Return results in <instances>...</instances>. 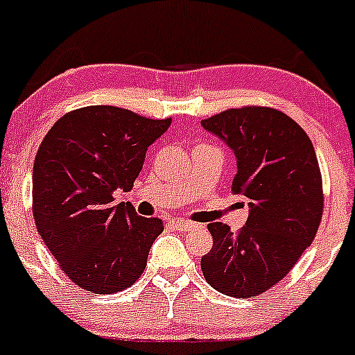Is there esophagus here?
I'll use <instances>...</instances> for the list:
<instances>
[{
  "label": "esophagus",
  "instance_id": "34e87169",
  "mask_svg": "<svg viewBox=\"0 0 355 355\" xmlns=\"http://www.w3.org/2000/svg\"><path fill=\"white\" fill-rule=\"evenodd\" d=\"M173 228L182 232H187V230H194V228H199L198 223H192V221H185V220H173L171 221Z\"/></svg>",
  "mask_w": 355,
  "mask_h": 355
}]
</instances>
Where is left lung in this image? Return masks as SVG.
<instances>
[{
  "mask_svg": "<svg viewBox=\"0 0 355 355\" xmlns=\"http://www.w3.org/2000/svg\"><path fill=\"white\" fill-rule=\"evenodd\" d=\"M234 151L235 194L250 200L244 227L209 223L213 249L200 268L207 284L245 299L277 285L316 237L323 216L318 157L306 132L271 108L227 110L200 121Z\"/></svg>",
  "mask_w": 355,
  "mask_h": 355,
  "instance_id": "8db88e82",
  "label": "left lung"
}]
</instances>
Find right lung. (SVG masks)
Wrapping results in <instances>:
<instances>
[{"instance_id":"obj_1","label":"right lung","mask_w":355,"mask_h":355,"mask_svg":"<svg viewBox=\"0 0 355 355\" xmlns=\"http://www.w3.org/2000/svg\"><path fill=\"white\" fill-rule=\"evenodd\" d=\"M171 120L116 106H87L60 118L39 146L32 171L34 221L67 277L92 293L128 288L164 230L114 202L134 187L148 148Z\"/></svg>"}]
</instances>
